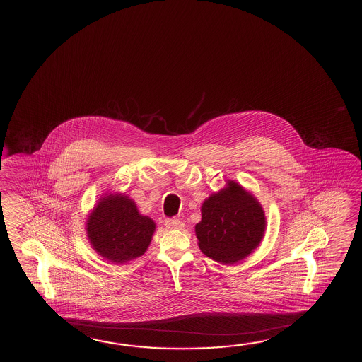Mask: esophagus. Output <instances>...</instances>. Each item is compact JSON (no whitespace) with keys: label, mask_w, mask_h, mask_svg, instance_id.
<instances>
[{"label":"esophagus","mask_w":362,"mask_h":362,"mask_svg":"<svg viewBox=\"0 0 362 362\" xmlns=\"http://www.w3.org/2000/svg\"><path fill=\"white\" fill-rule=\"evenodd\" d=\"M165 224H166V227L169 229H182L185 227V223L180 221V219H177V218L168 219V221H165Z\"/></svg>","instance_id":"34e87169"}]
</instances>
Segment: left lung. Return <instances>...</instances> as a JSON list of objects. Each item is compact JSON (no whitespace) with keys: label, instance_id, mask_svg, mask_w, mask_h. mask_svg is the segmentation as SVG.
<instances>
[{"label":"left lung","instance_id":"left-lung-1","mask_svg":"<svg viewBox=\"0 0 362 362\" xmlns=\"http://www.w3.org/2000/svg\"><path fill=\"white\" fill-rule=\"evenodd\" d=\"M194 230L199 250L223 264H233L258 247L266 232V214L258 199L235 180L211 193L201 206Z\"/></svg>","mask_w":362,"mask_h":362}]
</instances>
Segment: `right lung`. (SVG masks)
Instances as JSON below:
<instances>
[{"instance_id":"right-lung-1","label":"right lung","mask_w":362,"mask_h":362,"mask_svg":"<svg viewBox=\"0 0 362 362\" xmlns=\"http://www.w3.org/2000/svg\"><path fill=\"white\" fill-rule=\"evenodd\" d=\"M155 229L153 219L141 214L134 199L124 193H104L86 219L91 247L116 264L141 257Z\"/></svg>"}]
</instances>
